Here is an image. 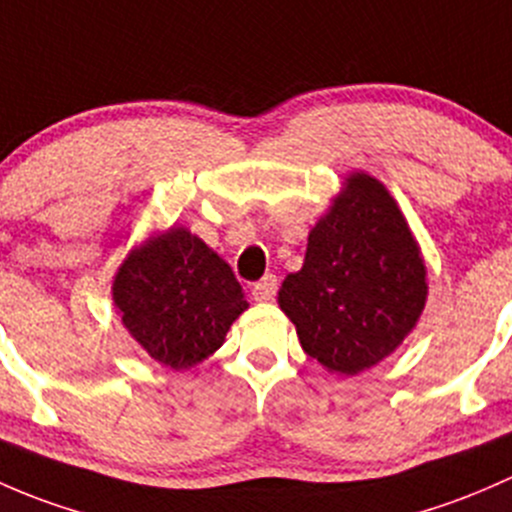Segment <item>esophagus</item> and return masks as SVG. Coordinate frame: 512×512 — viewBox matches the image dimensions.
Listing matches in <instances>:
<instances>
[{
    "instance_id": "34e87169",
    "label": "esophagus",
    "mask_w": 512,
    "mask_h": 512,
    "mask_svg": "<svg viewBox=\"0 0 512 512\" xmlns=\"http://www.w3.org/2000/svg\"><path fill=\"white\" fill-rule=\"evenodd\" d=\"M276 291H278V278L273 276V273H268V276H263L261 281L254 283V291H251V295H254V300H258V303H268V300H273Z\"/></svg>"
}]
</instances>
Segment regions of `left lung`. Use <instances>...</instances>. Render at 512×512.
Segmentation results:
<instances>
[{
	"label": "left lung",
	"mask_w": 512,
	"mask_h": 512,
	"mask_svg": "<svg viewBox=\"0 0 512 512\" xmlns=\"http://www.w3.org/2000/svg\"><path fill=\"white\" fill-rule=\"evenodd\" d=\"M426 295L424 256L397 199L355 170L310 229L303 268L288 273L278 305L313 360L352 377L402 345Z\"/></svg>",
	"instance_id": "8db88e82"
}]
</instances>
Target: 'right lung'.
Wrapping results in <instances>:
<instances>
[{
	"mask_svg": "<svg viewBox=\"0 0 512 512\" xmlns=\"http://www.w3.org/2000/svg\"><path fill=\"white\" fill-rule=\"evenodd\" d=\"M110 291L130 337L175 372L214 355L249 308L229 263L187 226L157 231L130 249Z\"/></svg>",
	"mask_w": 512,
	"mask_h": 512,
	"instance_id": "1",
	"label": "right lung"
}]
</instances>
